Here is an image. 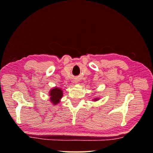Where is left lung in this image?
<instances>
[{"instance_id":"left-lung-1","label":"left lung","mask_w":153,"mask_h":153,"mask_svg":"<svg viewBox=\"0 0 153 153\" xmlns=\"http://www.w3.org/2000/svg\"><path fill=\"white\" fill-rule=\"evenodd\" d=\"M100 100V97H95V98L93 99V102H96V101H98Z\"/></svg>"}]
</instances>
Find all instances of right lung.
I'll return each mask as SVG.
<instances>
[{"label": "right lung", "mask_w": 153, "mask_h": 153, "mask_svg": "<svg viewBox=\"0 0 153 153\" xmlns=\"http://www.w3.org/2000/svg\"><path fill=\"white\" fill-rule=\"evenodd\" d=\"M49 101L51 102L53 105L56 106L60 102V100L63 96V91L59 87L52 88L49 92Z\"/></svg>", "instance_id": "add662e5"}]
</instances>
